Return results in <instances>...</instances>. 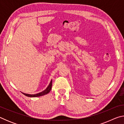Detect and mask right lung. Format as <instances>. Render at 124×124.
<instances>
[{
    "mask_svg": "<svg viewBox=\"0 0 124 124\" xmlns=\"http://www.w3.org/2000/svg\"><path fill=\"white\" fill-rule=\"evenodd\" d=\"M52 80L50 81V83L49 84V85H48V86L47 87L46 89L45 90H44L43 91H42L41 92H39L37 94H34V95H31V94H27V93H22L25 96H27V97H40V96H44L45 95H46L47 93H49L50 91H51V88H52Z\"/></svg>",
    "mask_w": 124,
    "mask_h": 124,
    "instance_id": "right-lung-1",
    "label": "right lung"
}]
</instances>
